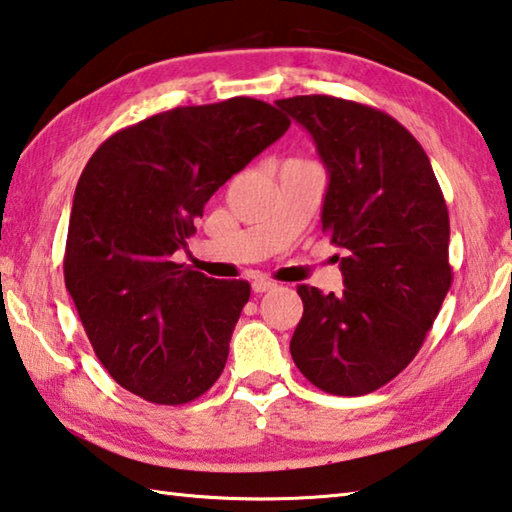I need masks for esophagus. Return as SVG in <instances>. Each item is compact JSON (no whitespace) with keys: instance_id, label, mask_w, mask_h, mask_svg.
Instances as JSON below:
<instances>
[{"instance_id":"esophagus-1","label":"esophagus","mask_w":512,"mask_h":512,"mask_svg":"<svg viewBox=\"0 0 512 512\" xmlns=\"http://www.w3.org/2000/svg\"><path fill=\"white\" fill-rule=\"evenodd\" d=\"M251 288H254V292H270V290H274L276 288V283L274 281H270V279H254L251 281Z\"/></svg>"}]
</instances>
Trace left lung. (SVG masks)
Segmentation results:
<instances>
[{
	"label": "left lung",
	"mask_w": 512,
	"mask_h": 512,
	"mask_svg": "<svg viewBox=\"0 0 512 512\" xmlns=\"http://www.w3.org/2000/svg\"><path fill=\"white\" fill-rule=\"evenodd\" d=\"M330 175L321 227L346 290L299 285L290 353L317 389L364 396L407 369L452 285L450 215L429 157L387 112L326 94L276 101Z\"/></svg>",
	"instance_id": "1"
}]
</instances>
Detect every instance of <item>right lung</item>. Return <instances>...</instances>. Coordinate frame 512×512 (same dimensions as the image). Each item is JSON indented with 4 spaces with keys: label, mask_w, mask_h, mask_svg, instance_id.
<instances>
[{
    "label": "right lung",
    "mask_w": 512,
    "mask_h": 512,
    "mask_svg": "<svg viewBox=\"0 0 512 512\" xmlns=\"http://www.w3.org/2000/svg\"><path fill=\"white\" fill-rule=\"evenodd\" d=\"M288 128L274 105L236 96L128 125L87 161L65 285L96 357L134 396L186 405L220 378L251 288L209 279L173 254L211 195Z\"/></svg>",
    "instance_id": "1"
}]
</instances>
